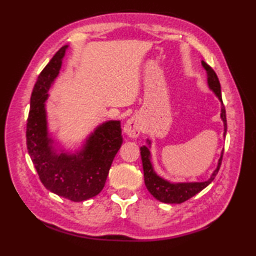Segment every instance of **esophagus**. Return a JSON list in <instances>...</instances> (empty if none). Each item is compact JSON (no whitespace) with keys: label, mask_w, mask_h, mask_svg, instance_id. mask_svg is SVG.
Instances as JSON below:
<instances>
[{"label":"esophagus","mask_w":256,"mask_h":256,"mask_svg":"<svg viewBox=\"0 0 256 256\" xmlns=\"http://www.w3.org/2000/svg\"><path fill=\"white\" fill-rule=\"evenodd\" d=\"M123 131L128 138H136L140 132V121L138 116H134L132 118H130L124 125Z\"/></svg>","instance_id":"obj_1"}]
</instances>
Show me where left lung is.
<instances>
[{
  "label": "left lung",
  "mask_w": 256,
  "mask_h": 256,
  "mask_svg": "<svg viewBox=\"0 0 256 256\" xmlns=\"http://www.w3.org/2000/svg\"><path fill=\"white\" fill-rule=\"evenodd\" d=\"M201 64L204 68L206 72V82H208L209 89L214 92L216 96L218 98L221 102V113L220 118L224 122V138H226V108L222 102L221 96V86L220 81L218 79V76L214 72L208 64H206L204 60L201 62ZM148 145H143L140 148V157H142L143 162V170H144V182L145 186L148 188L150 194L160 202L165 204H182L184 201L188 200L189 198L194 197V194L200 192L201 190L204 189L211 182L214 180L216 174L219 172V168L221 165L222 155H224V150L221 152L220 158L218 160V165H216V170L212 172L209 179L204 182H170L167 179L157 175V172L154 170L153 164H152V156H150V140H146Z\"/></svg>",
  "instance_id": "obj_1"
}]
</instances>
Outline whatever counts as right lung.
<instances>
[{
    "instance_id": "right-lung-1",
    "label": "right lung",
    "mask_w": 256,
    "mask_h": 256,
    "mask_svg": "<svg viewBox=\"0 0 256 256\" xmlns=\"http://www.w3.org/2000/svg\"><path fill=\"white\" fill-rule=\"evenodd\" d=\"M68 45L62 47L38 76L27 118V150L40 182L50 192L72 201H84L104 187L114 156L123 143L121 122H103L74 152L66 150L48 128V91L62 66Z\"/></svg>"
}]
</instances>
